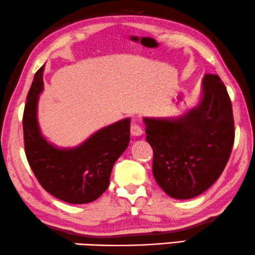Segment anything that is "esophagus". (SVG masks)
<instances>
[{"instance_id":"esophagus-1","label":"esophagus","mask_w":255,"mask_h":255,"mask_svg":"<svg viewBox=\"0 0 255 255\" xmlns=\"http://www.w3.org/2000/svg\"><path fill=\"white\" fill-rule=\"evenodd\" d=\"M130 134L132 136H141L143 134L141 126H138L137 124H132L130 126Z\"/></svg>"}]
</instances>
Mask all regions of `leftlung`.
Segmentation results:
<instances>
[{"mask_svg":"<svg viewBox=\"0 0 255 255\" xmlns=\"http://www.w3.org/2000/svg\"><path fill=\"white\" fill-rule=\"evenodd\" d=\"M200 105L177 120L144 118L152 173L174 199L207 191L224 171L235 142L232 104L220 76L206 74Z\"/></svg>","mask_w":255,"mask_h":255,"instance_id":"1","label":"left lung"}]
</instances>
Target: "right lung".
<instances>
[{"mask_svg":"<svg viewBox=\"0 0 255 255\" xmlns=\"http://www.w3.org/2000/svg\"><path fill=\"white\" fill-rule=\"evenodd\" d=\"M44 66L34 75L23 114L25 155L39 184L68 203L92 202L106 191L111 172L130 139V119L111 125L74 149H57L39 130L37 104Z\"/></svg>","mask_w":255,"mask_h":255,"instance_id":"right-lung-1","label":"right lung"}]
</instances>
